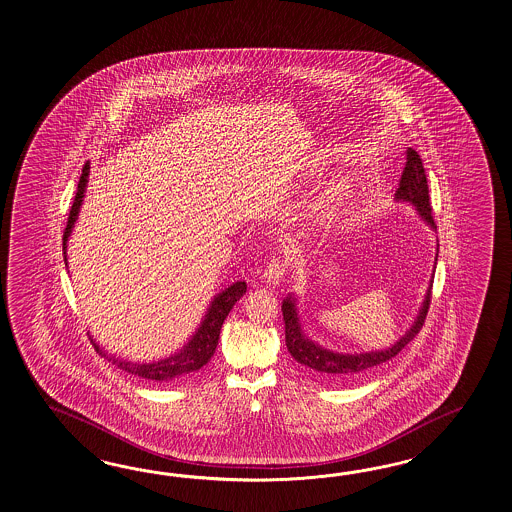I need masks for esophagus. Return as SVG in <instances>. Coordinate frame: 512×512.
<instances>
[{"label":"esophagus","mask_w":512,"mask_h":512,"mask_svg":"<svg viewBox=\"0 0 512 512\" xmlns=\"http://www.w3.org/2000/svg\"><path fill=\"white\" fill-rule=\"evenodd\" d=\"M286 275V267L280 260H271V262L265 265V271H263V282L269 284V286H278L282 276Z\"/></svg>","instance_id":"1"}]
</instances>
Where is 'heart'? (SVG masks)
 Listing matches in <instances>:
<instances>
[{"label":"heart","instance_id":"1","mask_svg":"<svg viewBox=\"0 0 512 512\" xmlns=\"http://www.w3.org/2000/svg\"><path fill=\"white\" fill-rule=\"evenodd\" d=\"M343 197H345L343 185H330L327 191H325V195L319 198V202H317L314 211L310 213V215H312L310 221L314 223L310 224V226H323V224L328 223V221L334 217V211L338 210V206H340ZM312 230H314V228H312Z\"/></svg>","mask_w":512,"mask_h":512}]
</instances>
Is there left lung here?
<instances>
[{"mask_svg":"<svg viewBox=\"0 0 512 512\" xmlns=\"http://www.w3.org/2000/svg\"><path fill=\"white\" fill-rule=\"evenodd\" d=\"M395 200L414 206L421 221L427 224L433 232H436L433 215H431L427 176H425V169H423L418 152L412 148H407V165H405V171L401 176L399 189L395 191ZM436 260H438V254H436ZM436 260H434V269H436ZM433 278L434 276H431L425 299L421 302L420 312L414 317L407 332L395 341L394 345H390L386 349H379V351H367V353H338V351L327 349L312 340L302 327L297 297L293 293H289L288 297L282 301V314H284V325H286V345H288L289 354L317 380H351L362 377L373 367L392 360L395 354L416 338V334L423 327V321L429 312Z\"/></svg>","mask_w":512,"mask_h":512,"instance_id":"1","label":"left lung"}]
</instances>
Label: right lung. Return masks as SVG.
Returning <instances> with one entry per match:
<instances>
[{
    "instance_id": "1",
    "label": "right lung",
    "mask_w": 512,
    "mask_h": 512,
    "mask_svg": "<svg viewBox=\"0 0 512 512\" xmlns=\"http://www.w3.org/2000/svg\"><path fill=\"white\" fill-rule=\"evenodd\" d=\"M89 172H91V163H85L81 178H79L78 193L74 198L72 210L68 215V224L65 228V236H63V254H65V263L68 267V260H66V247H68V239L74 230V224L78 221L79 210L85 198V191H87V184H89ZM247 291V284L245 282H234L232 286L224 288L219 291L213 299H211L210 306L206 310V314L202 317L200 325L197 330L193 332V336L185 343L180 351L165 356L158 362H130V360H122L115 354H109L105 351L104 347H100L96 340H92V345L98 353L107 358L109 362H113L115 366L120 367L122 371H128L132 375H137L141 379L156 380V382H169V380L180 379L189 373H195L200 367L206 366L211 360V356L217 349L219 343V334L223 328L224 319L226 315L230 314V310L234 308L243 293Z\"/></svg>"
}]
</instances>
